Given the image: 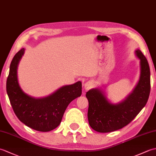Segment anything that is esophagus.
I'll use <instances>...</instances> for the list:
<instances>
[{"label":"esophagus","instance_id":"34e87169","mask_svg":"<svg viewBox=\"0 0 156 156\" xmlns=\"http://www.w3.org/2000/svg\"><path fill=\"white\" fill-rule=\"evenodd\" d=\"M92 83L90 82H88L84 84V89L85 90H88L89 89H90L92 87Z\"/></svg>","mask_w":156,"mask_h":156}]
</instances>
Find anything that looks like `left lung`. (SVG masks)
I'll use <instances>...</instances> for the list:
<instances>
[{"mask_svg": "<svg viewBox=\"0 0 156 156\" xmlns=\"http://www.w3.org/2000/svg\"><path fill=\"white\" fill-rule=\"evenodd\" d=\"M135 53L140 60V80L124 101L112 104L99 88H92L87 92L88 122L94 131L108 133L122 129L133 121L146 105L151 88L150 66L140 49Z\"/></svg>", "mask_w": 156, "mask_h": 156, "instance_id": "left-lung-1", "label": "left lung"}]
</instances>
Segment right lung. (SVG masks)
I'll list each match as a JSON object with an SVG mask.
<instances>
[{
  "label": "right lung",
  "mask_w": 156,
  "mask_h": 156,
  "mask_svg": "<svg viewBox=\"0 0 156 156\" xmlns=\"http://www.w3.org/2000/svg\"><path fill=\"white\" fill-rule=\"evenodd\" d=\"M24 48L19 51L10 66L6 80V92L13 111L23 123L34 130L47 132L59 126L68 105L82 94V82L64 86L54 93L36 98L25 93L17 79V67L24 54Z\"/></svg>",
  "instance_id": "1"
}]
</instances>
